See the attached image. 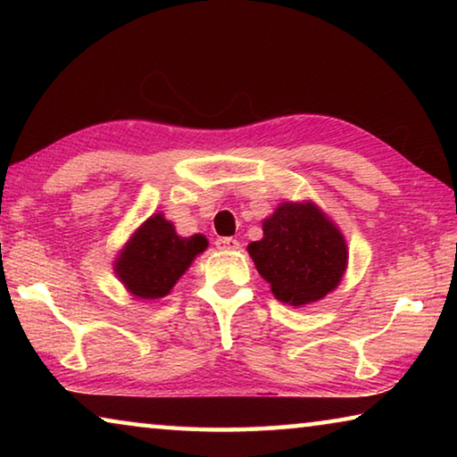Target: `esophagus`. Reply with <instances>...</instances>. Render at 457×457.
Listing matches in <instances>:
<instances>
[{"mask_svg":"<svg viewBox=\"0 0 457 457\" xmlns=\"http://www.w3.org/2000/svg\"><path fill=\"white\" fill-rule=\"evenodd\" d=\"M215 245H218L220 250H237L239 242L236 237H218L215 239Z\"/></svg>","mask_w":457,"mask_h":457,"instance_id":"obj_1","label":"esophagus"}]
</instances>
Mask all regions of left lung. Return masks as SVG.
<instances>
[{
  "instance_id": "obj_1",
  "label": "left lung",
  "mask_w": 457,
  "mask_h": 457,
  "mask_svg": "<svg viewBox=\"0 0 457 457\" xmlns=\"http://www.w3.org/2000/svg\"><path fill=\"white\" fill-rule=\"evenodd\" d=\"M262 228L264 237L247 245V252L280 303H316L343 280L349 260L346 242L312 201H286Z\"/></svg>"
}]
</instances>
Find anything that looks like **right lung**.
<instances>
[{"mask_svg": "<svg viewBox=\"0 0 457 457\" xmlns=\"http://www.w3.org/2000/svg\"><path fill=\"white\" fill-rule=\"evenodd\" d=\"M205 247L204 236H177L173 223L167 221L163 213H154L122 247L114 262V272L133 296L157 300L171 292Z\"/></svg>", "mask_w": 457, "mask_h": 457, "instance_id": "1", "label": "right lung"}]
</instances>
